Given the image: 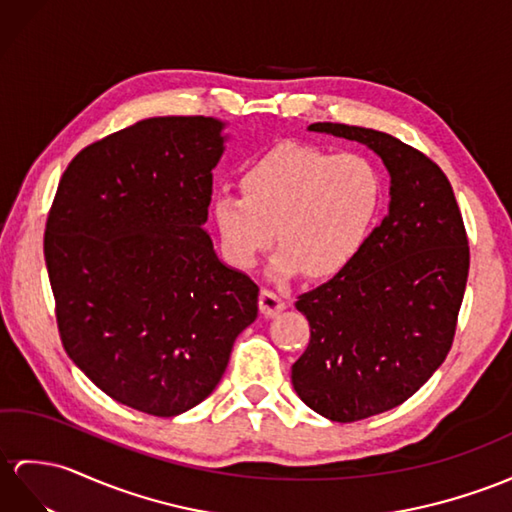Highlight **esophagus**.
<instances>
[{
  "instance_id": "34e87169",
  "label": "esophagus",
  "mask_w": 512,
  "mask_h": 512,
  "mask_svg": "<svg viewBox=\"0 0 512 512\" xmlns=\"http://www.w3.org/2000/svg\"><path fill=\"white\" fill-rule=\"evenodd\" d=\"M284 308H286V302L282 299V295H278L271 289L260 291V313L265 317H276Z\"/></svg>"
}]
</instances>
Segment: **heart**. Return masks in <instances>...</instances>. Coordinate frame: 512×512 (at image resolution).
I'll return each instance as SVG.
<instances>
[{
	"mask_svg": "<svg viewBox=\"0 0 512 512\" xmlns=\"http://www.w3.org/2000/svg\"><path fill=\"white\" fill-rule=\"evenodd\" d=\"M243 195L221 191L210 202L223 254L254 267L278 234L271 273L332 278L365 247L382 210V178L365 156L328 154L286 141L243 171Z\"/></svg>",
	"mask_w": 512,
	"mask_h": 512,
	"instance_id": "b5f03b06",
	"label": "heart"
}]
</instances>
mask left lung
I'll return each mask as SVG.
<instances>
[{
    "label": "left lung",
    "instance_id": "obj_1",
    "mask_svg": "<svg viewBox=\"0 0 512 512\" xmlns=\"http://www.w3.org/2000/svg\"><path fill=\"white\" fill-rule=\"evenodd\" d=\"M310 132L367 145L389 171V213L354 263L299 295L310 343L291 369L308 408L350 423L406 402L450 352L469 245L450 180L391 134L345 123Z\"/></svg>",
    "mask_w": 512,
    "mask_h": 512
}]
</instances>
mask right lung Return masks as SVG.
Instances as JSON below:
<instances>
[{
	"label": "right lung",
	"mask_w": 512,
	"mask_h": 512,
	"mask_svg": "<svg viewBox=\"0 0 512 512\" xmlns=\"http://www.w3.org/2000/svg\"><path fill=\"white\" fill-rule=\"evenodd\" d=\"M226 126L152 117L84 147L47 219L62 345L97 389L147 415L204 402L258 317L256 282L204 228Z\"/></svg>",
	"instance_id": "right-lung-1"
}]
</instances>
